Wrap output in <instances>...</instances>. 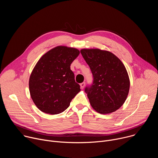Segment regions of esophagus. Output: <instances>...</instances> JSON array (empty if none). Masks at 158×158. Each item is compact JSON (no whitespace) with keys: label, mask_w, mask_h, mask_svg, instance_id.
Wrapping results in <instances>:
<instances>
[{"label":"esophagus","mask_w":158,"mask_h":158,"mask_svg":"<svg viewBox=\"0 0 158 158\" xmlns=\"http://www.w3.org/2000/svg\"><path fill=\"white\" fill-rule=\"evenodd\" d=\"M85 82H82L81 84H80V85H81V88L82 89H84V86H85Z\"/></svg>","instance_id":"esophagus-1"}]
</instances>
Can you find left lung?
Masks as SVG:
<instances>
[{
	"instance_id": "obj_1",
	"label": "left lung",
	"mask_w": 158,
	"mask_h": 158,
	"mask_svg": "<svg viewBox=\"0 0 158 158\" xmlns=\"http://www.w3.org/2000/svg\"><path fill=\"white\" fill-rule=\"evenodd\" d=\"M81 53L89 65L93 83L85 88L90 104L102 114L119 109L127 99L130 81L126 67L114 54L99 49H83Z\"/></svg>"
}]
</instances>
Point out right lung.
I'll list each match as a JSON object with an SVG mask.
<instances>
[{"mask_svg":"<svg viewBox=\"0 0 158 158\" xmlns=\"http://www.w3.org/2000/svg\"><path fill=\"white\" fill-rule=\"evenodd\" d=\"M78 49L59 46L38 60L29 78L31 98L43 112L57 114L64 111L80 92L71 64L79 56Z\"/></svg>","mask_w":158,"mask_h":158,"instance_id":"add662e5","label":"right lung"}]
</instances>
